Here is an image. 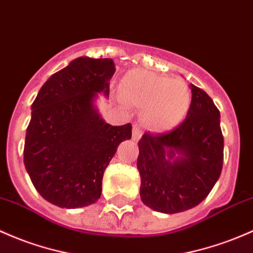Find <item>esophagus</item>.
Returning a JSON list of instances; mask_svg holds the SVG:
<instances>
[{
	"label": "esophagus",
	"instance_id": "34e87169",
	"mask_svg": "<svg viewBox=\"0 0 253 253\" xmlns=\"http://www.w3.org/2000/svg\"><path fill=\"white\" fill-rule=\"evenodd\" d=\"M140 137H141V128H140V126H138V125H134V126H133V132H132L133 140L138 141V140L140 139Z\"/></svg>",
	"mask_w": 253,
	"mask_h": 253
}]
</instances>
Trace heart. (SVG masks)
Listing matches in <instances>:
<instances>
[{
	"mask_svg": "<svg viewBox=\"0 0 253 253\" xmlns=\"http://www.w3.org/2000/svg\"><path fill=\"white\" fill-rule=\"evenodd\" d=\"M120 96L127 103L141 108L144 125L160 133L181 125L191 107V91L182 80L146 69H131L125 74Z\"/></svg>",
	"mask_w": 253,
	"mask_h": 253,
	"instance_id": "1",
	"label": "heart"
}]
</instances>
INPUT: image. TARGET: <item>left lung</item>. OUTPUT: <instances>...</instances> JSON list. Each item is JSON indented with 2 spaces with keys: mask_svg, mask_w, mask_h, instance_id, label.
<instances>
[{
  "mask_svg": "<svg viewBox=\"0 0 253 253\" xmlns=\"http://www.w3.org/2000/svg\"><path fill=\"white\" fill-rule=\"evenodd\" d=\"M187 116L171 132L145 133L138 143L140 199L163 213L192 209L221 175L223 135L220 112L205 91L191 84Z\"/></svg>",
  "mask_w": 253,
  "mask_h": 253,
  "instance_id": "obj_1",
  "label": "left lung"
}]
</instances>
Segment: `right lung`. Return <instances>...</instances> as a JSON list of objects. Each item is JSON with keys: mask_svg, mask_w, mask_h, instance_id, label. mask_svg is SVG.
Returning a JSON list of instances; mask_svg holds the SVG:
<instances>
[{"mask_svg": "<svg viewBox=\"0 0 253 253\" xmlns=\"http://www.w3.org/2000/svg\"><path fill=\"white\" fill-rule=\"evenodd\" d=\"M115 73L112 59L87 56L44 83L31 107L24 163L36 190L49 203L66 209L96 203L105 168L132 125L112 126L97 109L98 95L109 97Z\"/></svg>", "mask_w": 253, "mask_h": 253, "instance_id": "right-lung-1", "label": "right lung"}]
</instances>
